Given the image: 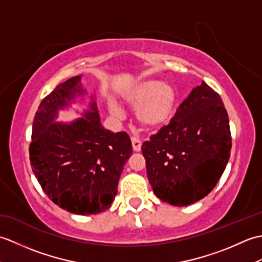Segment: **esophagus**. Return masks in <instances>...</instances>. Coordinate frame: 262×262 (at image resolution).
Returning <instances> with one entry per match:
<instances>
[{"label":"esophagus","instance_id":"1","mask_svg":"<svg viewBox=\"0 0 262 262\" xmlns=\"http://www.w3.org/2000/svg\"><path fill=\"white\" fill-rule=\"evenodd\" d=\"M132 144H133V149L135 152H140L142 148V142L136 137H132Z\"/></svg>","mask_w":262,"mask_h":262}]
</instances>
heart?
I'll return each instance as SVG.
<instances>
[{"label": "heart", "instance_id": "1", "mask_svg": "<svg viewBox=\"0 0 262 262\" xmlns=\"http://www.w3.org/2000/svg\"><path fill=\"white\" fill-rule=\"evenodd\" d=\"M124 100L136 108V119L149 132H158L170 124L177 113L179 94L177 89L157 79H143L133 84L124 93ZM111 113L121 115L118 103H110Z\"/></svg>", "mask_w": 262, "mask_h": 262}]
</instances>
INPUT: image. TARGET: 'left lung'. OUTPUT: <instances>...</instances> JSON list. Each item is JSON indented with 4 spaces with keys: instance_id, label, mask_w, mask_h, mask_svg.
I'll use <instances>...</instances> for the list:
<instances>
[{
    "instance_id": "8db88e82",
    "label": "left lung",
    "mask_w": 262,
    "mask_h": 262,
    "mask_svg": "<svg viewBox=\"0 0 262 262\" xmlns=\"http://www.w3.org/2000/svg\"><path fill=\"white\" fill-rule=\"evenodd\" d=\"M231 147L223 100L203 82L183 100L170 124L143 143L153 192L173 206L198 202L217 185Z\"/></svg>"
}]
</instances>
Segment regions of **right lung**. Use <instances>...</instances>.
Instances as JSON below:
<instances>
[{
  "label": "right lung",
  "instance_id": "1",
  "mask_svg": "<svg viewBox=\"0 0 262 262\" xmlns=\"http://www.w3.org/2000/svg\"><path fill=\"white\" fill-rule=\"evenodd\" d=\"M80 80L69 79L42 99L33 119L29 154L33 174L48 198L70 213L90 215L113 204L133 146L127 133L115 134L101 126L94 101L83 118L54 122L57 111L83 93Z\"/></svg>",
  "mask_w": 262,
  "mask_h": 262
}]
</instances>
